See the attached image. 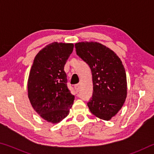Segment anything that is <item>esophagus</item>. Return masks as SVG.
Returning a JSON list of instances; mask_svg holds the SVG:
<instances>
[{
  "label": "esophagus",
  "instance_id": "1",
  "mask_svg": "<svg viewBox=\"0 0 154 154\" xmlns=\"http://www.w3.org/2000/svg\"><path fill=\"white\" fill-rule=\"evenodd\" d=\"M79 88H80L79 84H75V90L77 91V92H79Z\"/></svg>",
  "mask_w": 154,
  "mask_h": 154
}]
</instances>
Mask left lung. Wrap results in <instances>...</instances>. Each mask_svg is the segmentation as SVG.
I'll return each instance as SVG.
<instances>
[{"instance_id":"obj_1","label":"left lung","mask_w":154,"mask_h":154,"mask_svg":"<svg viewBox=\"0 0 154 154\" xmlns=\"http://www.w3.org/2000/svg\"><path fill=\"white\" fill-rule=\"evenodd\" d=\"M79 58L89 65L92 74L93 93L88 103L91 113L109 120L123 106L127 95L126 71L114 52L96 42L75 45Z\"/></svg>"}]
</instances>
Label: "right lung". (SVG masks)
I'll return each mask as SVG.
<instances>
[{"mask_svg": "<svg viewBox=\"0 0 154 154\" xmlns=\"http://www.w3.org/2000/svg\"><path fill=\"white\" fill-rule=\"evenodd\" d=\"M72 43H52L38 52L28 81V98L41 118L56 124L69 115L74 95L67 86L64 65L72 54Z\"/></svg>", "mask_w": 154, "mask_h": 154, "instance_id": "1", "label": "right lung"}]
</instances>
